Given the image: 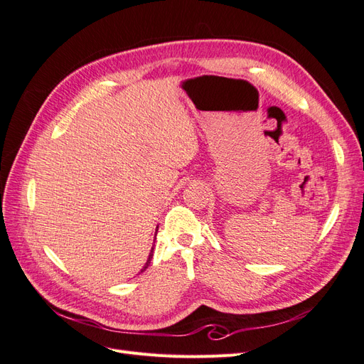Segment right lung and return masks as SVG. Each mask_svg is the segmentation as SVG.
<instances>
[{
	"mask_svg": "<svg viewBox=\"0 0 364 364\" xmlns=\"http://www.w3.org/2000/svg\"><path fill=\"white\" fill-rule=\"evenodd\" d=\"M151 258H153V247H151V252H150V255H149V259H147V262H146V266H144V269H141V272H144V270L149 267V264H150Z\"/></svg>",
	"mask_w": 364,
	"mask_h": 364,
	"instance_id": "right-lung-1",
	"label": "right lung"
}]
</instances>
